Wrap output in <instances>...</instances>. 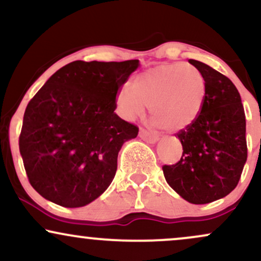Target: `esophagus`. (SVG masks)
Segmentation results:
<instances>
[{"instance_id":"esophagus-1","label":"esophagus","mask_w":261,"mask_h":261,"mask_svg":"<svg viewBox=\"0 0 261 261\" xmlns=\"http://www.w3.org/2000/svg\"><path fill=\"white\" fill-rule=\"evenodd\" d=\"M140 137L143 141H146L147 143H154L157 142L158 140V137L155 136V135L148 133V131L145 130V128H140Z\"/></svg>"}]
</instances>
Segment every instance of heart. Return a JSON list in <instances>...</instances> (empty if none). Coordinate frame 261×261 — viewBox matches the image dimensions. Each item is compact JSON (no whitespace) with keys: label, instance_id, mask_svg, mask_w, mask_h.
I'll return each instance as SVG.
<instances>
[{"label":"heart","instance_id":"b5f03b06","mask_svg":"<svg viewBox=\"0 0 261 261\" xmlns=\"http://www.w3.org/2000/svg\"><path fill=\"white\" fill-rule=\"evenodd\" d=\"M207 97V83L200 68L191 64H163L140 73L133 87L125 85L116 94L125 119L135 120L151 107L154 124L180 131L197 120Z\"/></svg>","mask_w":261,"mask_h":261}]
</instances>
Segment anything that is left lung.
I'll use <instances>...</instances> for the list:
<instances>
[{"label":"left lung","instance_id":"left-lung-1","mask_svg":"<svg viewBox=\"0 0 261 261\" xmlns=\"http://www.w3.org/2000/svg\"><path fill=\"white\" fill-rule=\"evenodd\" d=\"M189 62L205 74L207 97L197 120L175 135L182 146L180 161L162 169L173 190L201 205L222 199L238 185L248 157L245 114L228 77L203 62Z\"/></svg>","mask_w":261,"mask_h":261}]
</instances>
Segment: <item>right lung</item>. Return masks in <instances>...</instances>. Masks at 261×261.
<instances>
[{
	"label": "right lung",
	"mask_w": 261,
	"mask_h": 261,
	"mask_svg": "<svg viewBox=\"0 0 261 261\" xmlns=\"http://www.w3.org/2000/svg\"><path fill=\"white\" fill-rule=\"evenodd\" d=\"M139 65L70 62L29 101L19 151L29 182L44 199L82 207L112 184L121 146L139 134L114 113L116 94Z\"/></svg>",
	"instance_id": "add662e5"
}]
</instances>
